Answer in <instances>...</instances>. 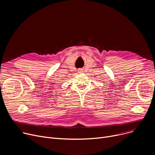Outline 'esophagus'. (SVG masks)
<instances>
[{
  "instance_id": "1",
  "label": "esophagus",
  "mask_w": 155,
  "mask_h": 155,
  "mask_svg": "<svg viewBox=\"0 0 155 155\" xmlns=\"http://www.w3.org/2000/svg\"><path fill=\"white\" fill-rule=\"evenodd\" d=\"M78 72H79V73L83 72V70H82V69H79V70H78Z\"/></svg>"
}]
</instances>
